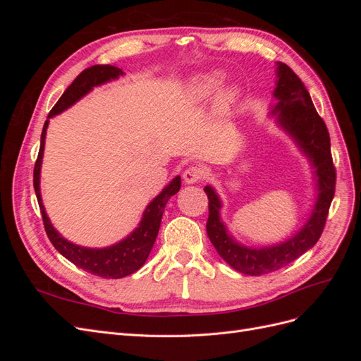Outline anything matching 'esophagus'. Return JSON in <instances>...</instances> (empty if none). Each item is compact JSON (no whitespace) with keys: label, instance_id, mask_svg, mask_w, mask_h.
Masks as SVG:
<instances>
[{"label":"esophagus","instance_id":"obj_1","mask_svg":"<svg viewBox=\"0 0 361 361\" xmlns=\"http://www.w3.org/2000/svg\"><path fill=\"white\" fill-rule=\"evenodd\" d=\"M204 171L203 169L197 167V166H190L187 170L183 171V180L187 183H197L203 179Z\"/></svg>","mask_w":361,"mask_h":361}]
</instances>
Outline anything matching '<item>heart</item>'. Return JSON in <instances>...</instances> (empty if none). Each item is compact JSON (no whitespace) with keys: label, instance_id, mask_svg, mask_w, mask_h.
Wrapping results in <instances>:
<instances>
[{"label":"heart","instance_id":"obj_1","mask_svg":"<svg viewBox=\"0 0 361 361\" xmlns=\"http://www.w3.org/2000/svg\"><path fill=\"white\" fill-rule=\"evenodd\" d=\"M218 78L215 75H211V76H204V78H202L200 80V82H199V92H200V94L202 96H207V94H211L216 87H218Z\"/></svg>","mask_w":361,"mask_h":361}]
</instances>
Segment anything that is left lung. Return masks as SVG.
<instances>
[{"mask_svg": "<svg viewBox=\"0 0 361 361\" xmlns=\"http://www.w3.org/2000/svg\"><path fill=\"white\" fill-rule=\"evenodd\" d=\"M277 87L274 96L279 104L272 113H277V120L283 129H286L301 150L310 158L318 178V200L310 220L301 231L288 239L286 243L265 248H248L236 244L227 235L224 224L220 221L221 203L211 187L204 192L209 199V216H207L206 232L212 245L228 265L247 276H262L274 272L290 262L298 259L319 241L329 216L330 204L336 190V169L331 157L330 134L322 117L316 111L312 97L288 64L279 63Z\"/></svg>", "mask_w": 361, "mask_h": 361, "instance_id": "1", "label": "left lung"}]
</instances>
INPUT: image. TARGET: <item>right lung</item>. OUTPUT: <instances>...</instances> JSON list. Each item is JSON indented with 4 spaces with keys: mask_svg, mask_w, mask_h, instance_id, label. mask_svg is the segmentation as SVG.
I'll use <instances>...</instances> for the list:
<instances>
[{
    "mask_svg": "<svg viewBox=\"0 0 361 361\" xmlns=\"http://www.w3.org/2000/svg\"><path fill=\"white\" fill-rule=\"evenodd\" d=\"M120 75H123V71L116 66H110V64H94L92 68L84 69L78 76H76L68 89L64 90L57 104L52 106V110L48 114V118L64 111L76 101H80L84 94H87L93 89V87L104 84L110 80H116ZM48 122L49 120H47L42 129L40 149L35 164V173H32V185H35L36 197L42 212L43 226H45L49 241L52 243L54 247H56V250L60 255H63L68 260H71L73 265L87 272H90L93 276L104 277V279H122V277L130 276L133 272H135L137 269L143 267L146 259L149 257L150 250L154 247L155 239L159 232L164 207H166L171 195H174L180 190V178L179 176L174 178L170 182L169 187L164 188L158 197H155L149 203L140 226L126 239H123V241H120L118 244L106 247V248H85V247L75 245L69 243L68 239L60 236V233L52 227L40 197V187H39L40 166H42L43 147H45V135H47Z\"/></svg>",
    "mask_w": 361,
    "mask_h": 361,
    "instance_id": "add662e5",
    "label": "right lung"
}]
</instances>
